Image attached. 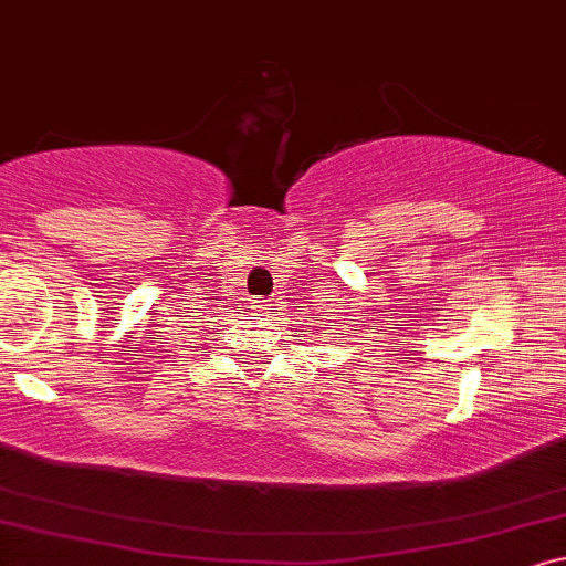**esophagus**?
<instances>
[{"mask_svg":"<svg viewBox=\"0 0 566 566\" xmlns=\"http://www.w3.org/2000/svg\"><path fill=\"white\" fill-rule=\"evenodd\" d=\"M269 310H272V305H269V302L264 300V297H256L251 302V313L253 315H266Z\"/></svg>","mask_w":566,"mask_h":566,"instance_id":"34e87169","label":"esophagus"}]
</instances>
